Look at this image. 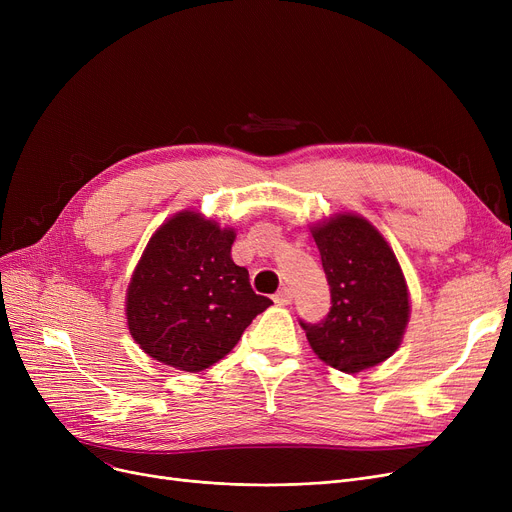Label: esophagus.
<instances>
[{
	"instance_id": "34e87169",
	"label": "esophagus",
	"mask_w": 512,
	"mask_h": 512,
	"mask_svg": "<svg viewBox=\"0 0 512 512\" xmlns=\"http://www.w3.org/2000/svg\"><path fill=\"white\" fill-rule=\"evenodd\" d=\"M274 303H278V305H290L292 303V292H290V288H280L276 294H274Z\"/></svg>"
}]
</instances>
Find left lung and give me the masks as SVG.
I'll return each instance as SVG.
<instances>
[{
	"label": "left lung",
	"mask_w": 512,
	"mask_h": 512,
	"mask_svg": "<svg viewBox=\"0 0 512 512\" xmlns=\"http://www.w3.org/2000/svg\"><path fill=\"white\" fill-rule=\"evenodd\" d=\"M311 232L332 297L324 319H301L315 355L344 373L386 361L409 321L407 282L388 242L353 213Z\"/></svg>",
	"instance_id": "left-lung-1"
}]
</instances>
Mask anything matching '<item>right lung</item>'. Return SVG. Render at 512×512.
Listing matches in <instances>:
<instances>
[{"label":"right lung","instance_id":"obj_1","mask_svg":"<svg viewBox=\"0 0 512 512\" xmlns=\"http://www.w3.org/2000/svg\"><path fill=\"white\" fill-rule=\"evenodd\" d=\"M232 242L234 230L193 211L174 215L149 240L126 299L128 330L149 357L201 371L228 355L272 305L232 261Z\"/></svg>","mask_w":512,"mask_h":512}]
</instances>
